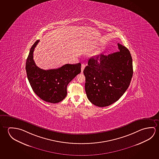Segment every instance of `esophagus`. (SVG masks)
<instances>
[{
    "label": "esophagus",
    "instance_id": "1",
    "mask_svg": "<svg viewBox=\"0 0 159 159\" xmlns=\"http://www.w3.org/2000/svg\"><path fill=\"white\" fill-rule=\"evenodd\" d=\"M85 68V64H81V72H83L84 70V69Z\"/></svg>",
    "mask_w": 159,
    "mask_h": 159
}]
</instances>
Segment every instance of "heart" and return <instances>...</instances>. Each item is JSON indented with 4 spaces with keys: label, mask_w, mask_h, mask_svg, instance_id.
I'll use <instances>...</instances> for the list:
<instances>
[{
    "label": "heart",
    "mask_w": 159,
    "mask_h": 159,
    "mask_svg": "<svg viewBox=\"0 0 159 159\" xmlns=\"http://www.w3.org/2000/svg\"><path fill=\"white\" fill-rule=\"evenodd\" d=\"M99 50H97V51H95V52H94V54H93V56L94 57H96L97 55H98L99 54Z\"/></svg>",
    "instance_id": "obj_1"
}]
</instances>
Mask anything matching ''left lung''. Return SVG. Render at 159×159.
<instances>
[{"label": "left lung", "instance_id": "8db88e82", "mask_svg": "<svg viewBox=\"0 0 159 159\" xmlns=\"http://www.w3.org/2000/svg\"><path fill=\"white\" fill-rule=\"evenodd\" d=\"M117 45L119 52L91 57L84 70L86 95L97 107H107L117 101L131 80V55L127 48L119 43Z\"/></svg>", "mask_w": 159, "mask_h": 159}]
</instances>
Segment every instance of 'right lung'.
I'll return each instance as SVG.
<instances>
[{"instance_id":"obj_1","label":"right lung","mask_w":159,"mask_h":159,"mask_svg":"<svg viewBox=\"0 0 159 159\" xmlns=\"http://www.w3.org/2000/svg\"><path fill=\"white\" fill-rule=\"evenodd\" d=\"M39 42L34 43L26 61L27 77L31 88L40 99L50 103L62 101L67 95L68 84L81 72V64H67L58 69L43 70L38 67L33 59L34 49Z\"/></svg>"}]
</instances>
